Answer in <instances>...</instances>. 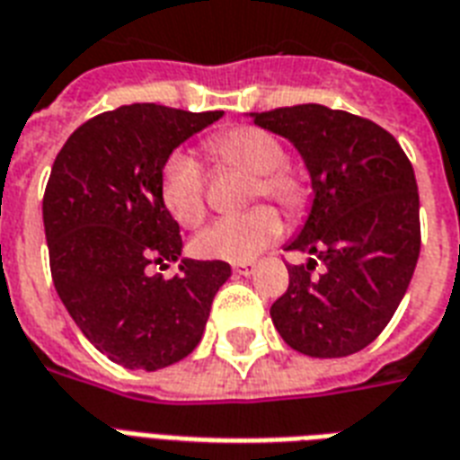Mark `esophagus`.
Masks as SVG:
<instances>
[{"label":"esophagus","mask_w":460,"mask_h":460,"mask_svg":"<svg viewBox=\"0 0 460 460\" xmlns=\"http://www.w3.org/2000/svg\"><path fill=\"white\" fill-rule=\"evenodd\" d=\"M233 270L237 276H252L256 270V263H249V261H242V263H234Z\"/></svg>","instance_id":"1"}]
</instances>
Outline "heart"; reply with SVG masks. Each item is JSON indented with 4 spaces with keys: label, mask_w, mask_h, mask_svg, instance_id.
<instances>
[{
    "label": "heart",
    "mask_w": 460,
    "mask_h": 460,
    "mask_svg": "<svg viewBox=\"0 0 460 460\" xmlns=\"http://www.w3.org/2000/svg\"><path fill=\"white\" fill-rule=\"evenodd\" d=\"M206 151L218 163L252 174L249 199L266 197L288 213L307 204V187L286 163V148L279 138L259 127H233L213 134ZM160 199L167 213L187 227L199 226L206 216L204 174L197 158L187 151H172L160 167ZM283 233L279 213L269 206H254L240 216H227L201 230L191 242L194 254L220 261H252Z\"/></svg>",
    "instance_id": "1"
}]
</instances>
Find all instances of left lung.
<instances>
[{"mask_svg":"<svg viewBox=\"0 0 460 460\" xmlns=\"http://www.w3.org/2000/svg\"><path fill=\"white\" fill-rule=\"evenodd\" d=\"M288 138L312 177L314 201L288 249L290 286L270 307L273 326L309 358H345L372 343L403 300L420 256L418 181L389 131L326 105L252 112ZM324 270L314 277L315 261Z\"/></svg>","mask_w":460,"mask_h":460,"instance_id":"1","label":"left lung"}]
</instances>
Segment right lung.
I'll use <instances>...</instances> for the list:
<instances>
[{
    "mask_svg": "<svg viewBox=\"0 0 460 460\" xmlns=\"http://www.w3.org/2000/svg\"><path fill=\"white\" fill-rule=\"evenodd\" d=\"M223 112L134 102L81 124L57 153L42 197L49 270L91 343L127 369L155 372L204 336L230 263L180 259L177 220L160 199L165 158ZM180 261L172 279L151 274Z\"/></svg>",
    "mask_w": 460,
    "mask_h": 460,
    "instance_id": "add662e5",
    "label": "right lung"
}]
</instances>
